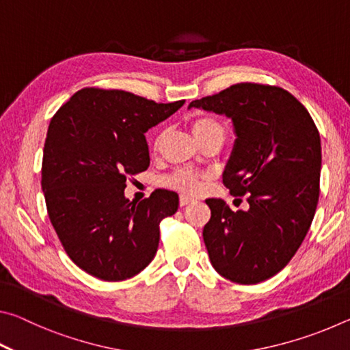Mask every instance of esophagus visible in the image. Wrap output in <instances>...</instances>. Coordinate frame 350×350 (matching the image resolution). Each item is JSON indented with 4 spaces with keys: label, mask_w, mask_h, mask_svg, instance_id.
I'll return each mask as SVG.
<instances>
[{
    "label": "esophagus",
    "mask_w": 350,
    "mask_h": 350,
    "mask_svg": "<svg viewBox=\"0 0 350 350\" xmlns=\"http://www.w3.org/2000/svg\"><path fill=\"white\" fill-rule=\"evenodd\" d=\"M189 202H193V199H191V198H188V196H180V199H179V205H180V206H185V205H188Z\"/></svg>",
    "instance_id": "34e87169"
}]
</instances>
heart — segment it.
<instances>
[{"label": "heart", "instance_id": "heart-1", "mask_svg": "<svg viewBox=\"0 0 350 350\" xmlns=\"http://www.w3.org/2000/svg\"><path fill=\"white\" fill-rule=\"evenodd\" d=\"M191 131L194 137L199 140V144H202L204 140L211 139V137H222L225 135L224 126L217 120L211 117H198L194 118L191 123ZM162 140V135H159L156 139V144L154 146H159ZM206 176L202 173H196V171L191 170H177L173 174H170L162 179V185L174 189V191H179L183 194H198L200 189H202L204 180Z\"/></svg>", "mask_w": 350, "mask_h": 350}]
</instances>
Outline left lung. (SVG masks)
I'll list each match as a JSON object with an SVG mask.
<instances>
[{"label": "left lung", "mask_w": 350, "mask_h": 350, "mask_svg": "<svg viewBox=\"0 0 350 350\" xmlns=\"http://www.w3.org/2000/svg\"><path fill=\"white\" fill-rule=\"evenodd\" d=\"M188 108L232 118L236 140L222 180L248 202L233 211L222 199L205 200L211 217L202 236L211 265L238 284L269 280L295 256L315 216L321 171L315 123L292 94L258 83H238Z\"/></svg>", "instance_id": "8db88e82"}]
</instances>
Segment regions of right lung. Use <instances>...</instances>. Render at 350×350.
<instances>
[{
	"label": "right lung",
	"mask_w": 350,
	"mask_h": 350,
	"mask_svg": "<svg viewBox=\"0 0 350 350\" xmlns=\"http://www.w3.org/2000/svg\"><path fill=\"white\" fill-rule=\"evenodd\" d=\"M183 103L85 88L52 117L41 188L64 252L86 273L123 281L152 260L159 224L177 211L179 196L156 189L139 204L129 202L126 177L150 167L145 133Z\"/></svg>",
	"instance_id": "obj_1"
}]
</instances>
